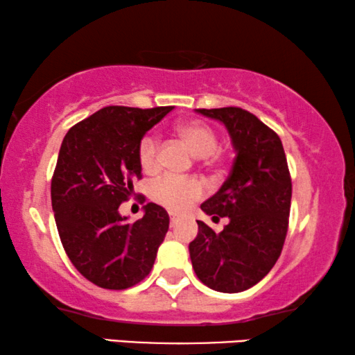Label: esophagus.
<instances>
[{
  "mask_svg": "<svg viewBox=\"0 0 355 355\" xmlns=\"http://www.w3.org/2000/svg\"><path fill=\"white\" fill-rule=\"evenodd\" d=\"M169 218H171V226H174V225H176V221H178V215H176V213H169Z\"/></svg>",
  "mask_w": 355,
  "mask_h": 355,
  "instance_id": "esophagus-1",
  "label": "esophagus"
}]
</instances>
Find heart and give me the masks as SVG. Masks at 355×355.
Returning a JSON list of instances; mask_svg holds the SVG:
<instances>
[{"mask_svg":"<svg viewBox=\"0 0 355 355\" xmlns=\"http://www.w3.org/2000/svg\"><path fill=\"white\" fill-rule=\"evenodd\" d=\"M176 134L186 142L197 157H202L205 164L218 163V139L216 130L205 121L191 119L176 125ZM137 158L144 171L153 173L159 163V139L157 134L148 132L139 140ZM203 184L197 178H181L174 174H164L152 184V198L159 205L171 211H184L192 203L200 200Z\"/></svg>","mask_w":355,"mask_h":355,"instance_id":"1","label":"heart"}]
</instances>
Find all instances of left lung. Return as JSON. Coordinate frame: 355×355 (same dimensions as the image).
I'll list each match as a JSON object with an SVG mask.
<instances>
[{"mask_svg": "<svg viewBox=\"0 0 355 355\" xmlns=\"http://www.w3.org/2000/svg\"><path fill=\"white\" fill-rule=\"evenodd\" d=\"M230 130L236 158L215 196L200 208L213 220L227 218L221 232L197 221L191 244L197 278L220 293H241L263 279L283 250L293 182L279 135L237 106L197 110Z\"/></svg>", "mask_w": 355, "mask_h": 355, "instance_id": "left-lung-1", "label": "left lung"}]
</instances>
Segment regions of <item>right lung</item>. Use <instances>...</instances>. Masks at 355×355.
I'll return each mask as SVG.
<instances>
[{
	"instance_id": "obj_1",
	"label": "right lung",
	"mask_w": 355,
	"mask_h": 355,
	"mask_svg": "<svg viewBox=\"0 0 355 355\" xmlns=\"http://www.w3.org/2000/svg\"><path fill=\"white\" fill-rule=\"evenodd\" d=\"M173 106H106L67 130L51 178L61 244L77 271L103 289L132 288L148 276L169 216L157 203L128 223L118 208L142 179L139 140Z\"/></svg>"
}]
</instances>
